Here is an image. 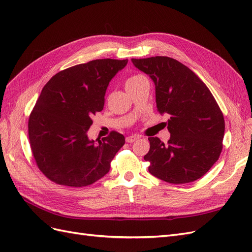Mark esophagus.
Returning <instances> with one entry per match:
<instances>
[{
	"label": "esophagus",
	"mask_w": 252,
	"mask_h": 252,
	"mask_svg": "<svg viewBox=\"0 0 252 252\" xmlns=\"http://www.w3.org/2000/svg\"><path fill=\"white\" fill-rule=\"evenodd\" d=\"M140 136L139 135H130V136H127L126 138V142L127 143H133L135 142L136 140H139Z\"/></svg>",
	"instance_id": "obj_1"
}]
</instances>
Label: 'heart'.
<instances>
[{"label": "heart", "mask_w": 252, "mask_h": 252, "mask_svg": "<svg viewBox=\"0 0 252 252\" xmlns=\"http://www.w3.org/2000/svg\"><path fill=\"white\" fill-rule=\"evenodd\" d=\"M142 78H144V77H143V75H141V74H135V75H132V77L128 78V80L126 81V86H127V85H130L131 83H134V82H136V81L140 80V79H142Z\"/></svg>", "instance_id": "heart-1"}]
</instances>
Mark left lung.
<instances>
[{
  "instance_id": "8db88e82",
  "label": "left lung",
  "mask_w": 252,
  "mask_h": 252,
  "mask_svg": "<svg viewBox=\"0 0 252 252\" xmlns=\"http://www.w3.org/2000/svg\"><path fill=\"white\" fill-rule=\"evenodd\" d=\"M156 85L158 111L166 122L170 139L164 144L148 138L144 157L156 178L171 184H185L202 178L222 152L225 132L223 113L208 87L187 66L168 57L132 59Z\"/></svg>"
}]
</instances>
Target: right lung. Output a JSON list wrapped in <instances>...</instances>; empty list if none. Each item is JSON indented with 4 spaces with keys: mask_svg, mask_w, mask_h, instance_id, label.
Returning <instances> with one entry per match:
<instances>
[{
    "mask_svg": "<svg viewBox=\"0 0 252 252\" xmlns=\"http://www.w3.org/2000/svg\"><path fill=\"white\" fill-rule=\"evenodd\" d=\"M128 60L102 59L58 72L47 82L28 121L30 147L39 169L59 185L84 187L103 178L123 147L111 131L89 140L94 114L102 111L109 82Z\"/></svg>",
    "mask_w": 252,
    "mask_h": 252,
    "instance_id": "1",
    "label": "right lung"
}]
</instances>
